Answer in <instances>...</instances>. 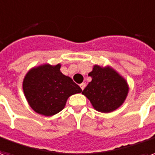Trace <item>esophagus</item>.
Masks as SVG:
<instances>
[{"label":"esophagus","mask_w":155,"mask_h":155,"mask_svg":"<svg viewBox=\"0 0 155 155\" xmlns=\"http://www.w3.org/2000/svg\"><path fill=\"white\" fill-rule=\"evenodd\" d=\"M80 86H81V90H84V89H85V83H81V85H80Z\"/></svg>","instance_id":"1"}]
</instances>
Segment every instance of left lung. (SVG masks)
<instances>
[{"label":"left lung","instance_id":"left-lung-1","mask_svg":"<svg viewBox=\"0 0 155 155\" xmlns=\"http://www.w3.org/2000/svg\"><path fill=\"white\" fill-rule=\"evenodd\" d=\"M88 75L92 80L82 94L88 98L96 111L108 113L123 103L127 96L128 85L113 69L95 65Z\"/></svg>","mask_w":155,"mask_h":155}]
</instances>
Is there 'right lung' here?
I'll list each match as a JSON object with an SVG mask.
<instances>
[{
    "label": "right lung",
    "mask_w": 155,
    "mask_h": 155,
    "mask_svg": "<svg viewBox=\"0 0 155 155\" xmlns=\"http://www.w3.org/2000/svg\"><path fill=\"white\" fill-rule=\"evenodd\" d=\"M60 64H44L26 74L22 88L30 107L37 113L53 116L62 111L67 99L82 90L69 76L60 72Z\"/></svg>",
    "instance_id": "1"
}]
</instances>
